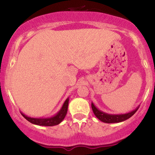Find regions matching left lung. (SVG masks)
Wrapping results in <instances>:
<instances>
[{
  "instance_id": "8db88e82",
  "label": "left lung",
  "mask_w": 155,
  "mask_h": 155,
  "mask_svg": "<svg viewBox=\"0 0 155 155\" xmlns=\"http://www.w3.org/2000/svg\"><path fill=\"white\" fill-rule=\"evenodd\" d=\"M138 107H139V106L136 108H135L133 111L128 112V113L120 114H108L101 111L92 102V109L93 111L94 114L95 115V117L99 120H101L103 122H105V123H118V122L125 121L136 113L137 110L138 109Z\"/></svg>"
}]
</instances>
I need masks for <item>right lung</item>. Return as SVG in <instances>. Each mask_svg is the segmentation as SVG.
<instances>
[{"label":"right lung","mask_w":155,"mask_h":155,"mask_svg":"<svg viewBox=\"0 0 155 155\" xmlns=\"http://www.w3.org/2000/svg\"><path fill=\"white\" fill-rule=\"evenodd\" d=\"M69 97H68L65 101L64 104L62 106L60 111L54 114V116L50 117H44V118H35V117H31L27 115L24 114L22 112H21L22 115L26 119L28 122H30L32 124H36V125L40 126H54L59 124L65 118L68 111V106Z\"/></svg>","instance_id":"obj_1"}]
</instances>
